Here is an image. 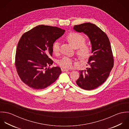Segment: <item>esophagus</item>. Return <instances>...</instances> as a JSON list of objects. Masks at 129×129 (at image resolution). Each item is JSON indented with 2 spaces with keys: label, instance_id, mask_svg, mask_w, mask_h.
I'll return each instance as SVG.
<instances>
[{
  "label": "esophagus",
  "instance_id": "esophagus-1",
  "mask_svg": "<svg viewBox=\"0 0 129 129\" xmlns=\"http://www.w3.org/2000/svg\"><path fill=\"white\" fill-rule=\"evenodd\" d=\"M69 70L64 68H61V71L62 72H65V71H68Z\"/></svg>",
  "mask_w": 129,
  "mask_h": 129
}]
</instances>
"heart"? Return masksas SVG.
<instances>
[{"mask_svg":"<svg viewBox=\"0 0 129 129\" xmlns=\"http://www.w3.org/2000/svg\"><path fill=\"white\" fill-rule=\"evenodd\" d=\"M66 39L74 48L76 49V54L80 60H85L90 57L92 49L90 45L85 44L86 38L84 35L77 32H72L66 36ZM52 50L55 54L59 53L60 44L58 42L56 41L54 43ZM73 63L72 59L67 57H64L58 62L61 67L64 68L71 67Z\"/></svg>","mask_w":129,"mask_h":129,"instance_id":"1","label":"heart"}]
</instances>
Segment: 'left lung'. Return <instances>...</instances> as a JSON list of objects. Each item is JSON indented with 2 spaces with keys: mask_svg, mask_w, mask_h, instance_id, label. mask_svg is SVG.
<instances>
[{
  "mask_svg": "<svg viewBox=\"0 0 129 129\" xmlns=\"http://www.w3.org/2000/svg\"><path fill=\"white\" fill-rule=\"evenodd\" d=\"M73 29L83 32L89 38L92 44L89 68L80 70L76 84L81 88L91 90L97 88L107 80L114 66V57L107 34L94 24L85 23L74 25Z\"/></svg>",
  "mask_w": 129,
  "mask_h": 129,
  "instance_id": "left-lung-1",
  "label": "left lung"
}]
</instances>
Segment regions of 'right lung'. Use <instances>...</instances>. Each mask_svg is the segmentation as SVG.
Returning a JSON list of instances; mask_svg holds the SVG:
<instances>
[{
    "mask_svg": "<svg viewBox=\"0 0 129 129\" xmlns=\"http://www.w3.org/2000/svg\"><path fill=\"white\" fill-rule=\"evenodd\" d=\"M65 30L57 27L41 25L24 33L16 48L15 66L21 81L35 90L46 88L61 73L59 67L50 68L53 61L54 42Z\"/></svg>",
    "mask_w": 129,
    "mask_h": 129,
    "instance_id": "obj_1",
    "label": "right lung"
}]
</instances>
